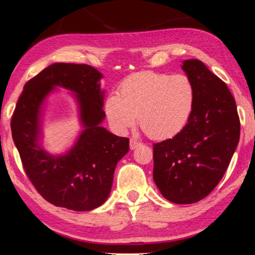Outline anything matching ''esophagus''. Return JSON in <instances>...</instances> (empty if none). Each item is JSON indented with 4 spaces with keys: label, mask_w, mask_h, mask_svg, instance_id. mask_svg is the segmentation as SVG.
Segmentation results:
<instances>
[{
    "label": "esophagus",
    "mask_w": 255,
    "mask_h": 255,
    "mask_svg": "<svg viewBox=\"0 0 255 255\" xmlns=\"http://www.w3.org/2000/svg\"><path fill=\"white\" fill-rule=\"evenodd\" d=\"M138 145H140L139 142H137V140H134V139H130V149L131 150H134Z\"/></svg>",
    "instance_id": "34e87169"
}]
</instances>
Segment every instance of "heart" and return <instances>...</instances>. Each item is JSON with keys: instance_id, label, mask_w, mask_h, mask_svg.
I'll return each instance as SVG.
<instances>
[{"instance_id": "1", "label": "heart", "mask_w": 255, "mask_h": 255, "mask_svg": "<svg viewBox=\"0 0 255 255\" xmlns=\"http://www.w3.org/2000/svg\"><path fill=\"white\" fill-rule=\"evenodd\" d=\"M195 90L183 74L144 71L123 80L119 96L111 94L105 102L110 125L125 133L136 123L147 136L164 140L180 133L194 108Z\"/></svg>"}]
</instances>
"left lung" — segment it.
Returning <instances> with one entry per match:
<instances>
[{"mask_svg": "<svg viewBox=\"0 0 255 255\" xmlns=\"http://www.w3.org/2000/svg\"><path fill=\"white\" fill-rule=\"evenodd\" d=\"M182 70L193 83L194 108L180 133L153 144V181L166 200L190 204L224 177L240 138V119L227 85L202 61L184 60Z\"/></svg>", "mask_w": 255, "mask_h": 255, "instance_id": "8db88e82", "label": "left lung"}]
</instances>
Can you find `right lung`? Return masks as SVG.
Instances as JSON below:
<instances>
[{"label": "right lung", "instance_id": "obj_1", "mask_svg": "<svg viewBox=\"0 0 255 255\" xmlns=\"http://www.w3.org/2000/svg\"><path fill=\"white\" fill-rule=\"evenodd\" d=\"M103 74L92 66L55 62L24 85L11 117V134L24 171L49 203L75 210H92L108 200L117 163L128 151V138L103 128L105 118ZM62 87L76 94L84 130L64 155L47 153L39 144L45 97Z\"/></svg>", "mask_w": 255, "mask_h": 255}]
</instances>
